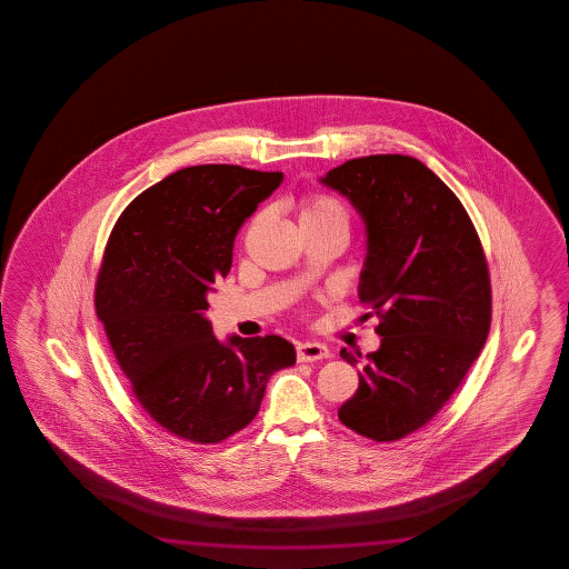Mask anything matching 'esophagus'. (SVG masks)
I'll return each instance as SVG.
<instances>
[{
    "instance_id": "obj_1",
    "label": "esophagus",
    "mask_w": 569,
    "mask_h": 569,
    "mask_svg": "<svg viewBox=\"0 0 569 569\" xmlns=\"http://www.w3.org/2000/svg\"><path fill=\"white\" fill-rule=\"evenodd\" d=\"M297 358H299V362H317V360L330 358V350L320 342H299Z\"/></svg>"
}]
</instances>
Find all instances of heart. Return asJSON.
I'll list each match as a JSON object with an SVG mask.
<instances>
[{
	"mask_svg": "<svg viewBox=\"0 0 569 569\" xmlns=\"http://www.w3.org/2000/svg\"><path fill=\"white\" fill-rule=\"evenodd\" d=\"M300 229L309 227H325V224H335L348 229V214L345 207L325 194H312L299 202L297 209Z\"/></svg>",
	"mask_w": 569,
	"mask_h": 569,
	"instance_id": "1",
	"label": "heart"
}]
</instances>
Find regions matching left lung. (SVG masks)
Returning a JSON list of instances; mask_svg holds the SVG:
<instances>
[{
  "instance_id": "8db88e82",
  "label": "left lung",
  "mask_w": 569,
  "mask_h": 569,
  "mask_svg": "<svg viewBox=\"0 0 569 569\" xmlns=\"http://www.w3.org/2000/svg\"><path fill=\"white\" fill-rule=\"evenodd\" d=\"M318 181L365 222L358 299L380 318L382 337L338 418L376 442L400 440L446 405L488 338L482 244L460 199L415 157H360ZM340 357L352 367L362 360L347 348Z\"/></svg>"
}]
</instances>
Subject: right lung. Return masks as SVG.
Returning a JSON list of instances; mask_svg holds the SVG:
<instances>
[{"instance_id": "right-lung-1", "label": "right lung", "mask_w": 569, "mask_h": 569, "mask_svg": "<svg viewBox=\"0 0 569 569\" xmlns=\"http://www.w3.org/2000/svg\"><path fill=\"white\" fill-rule=\"evenodd\" d=\"M282 179L237 164L187 167L139 194L107 242L97 317L147 415L184 440L242 430L270 376L297 362L284 338L221 342L207 318L237 232Z\"/></svg>"}]
</instances>
